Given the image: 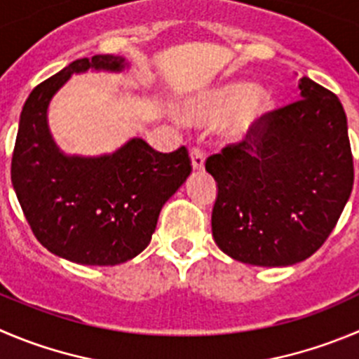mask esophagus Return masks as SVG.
<instances>
[{
    "instance_id": "esophagus-1",
    "label": "esophagus",
    "mask_w": 359,
    "mask_h": 359,
    "mask_svg": "<svg viewBox=\"0 0 359 359\" xmlns=\"http://www.w3.org/2000/svg\"><path fill=\"white\" fill-rule=\"evenodd\" d=\"M190 160H192V169L194 170H203L204 169V153L199 148H194L190 151Z\"/></svg>"
}]
</instances>
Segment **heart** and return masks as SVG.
<instances>
[{"instance_id": "1", "label": "heart", "mask_w": 359, "mask_h": 359, "mask_svg": "<svg viewBox=\"0 0 359 359\" xmlns=\"http://www.w3.org/2000/svg\"><path fill=\"white\" fill-rule=\"evenodd\" d=\"M273 107L269 91L257 90L247 81H234L187 100L182 116L194 125H210L227 117L222 126L224 137L229 142H247L255 137Z\"/></svg>"}]
</instances>
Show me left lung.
<instances>
[{
    "instance_id": "8db88e82",
    "label": "left lung",
    "mask_w": 359,
    "mask_h": 359,
    "mask_svg": "<svg viewBox=\"0 0 359 359\" xmlns=\"http://www.w3.org/2000/svg\"><path fill=\"white\" fill-rule=\"evenodd\" d=\"M298 88L302 100L269 112L254 139L206 162L217 182L213 240L245 264L278 268L309 259L353 190L342 104L309 77Z\"/></svg>"
}]
</instances>
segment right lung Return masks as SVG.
I'll return each instance as SVG.
<instances>
[{
  "label": "right lung",
  "mask_w": 359,
  "mask_h": 359,
  "mask_svg": "<svg viewBox=\"0 0 359 359\" xmlns=\"http://www.w3.org/2000/svg\"><path fill=\"white\" fill-rule=\"evenodd\" d=\"M123 74L130 61L81 57L32 91L19 119L12 185L36 240L49 252L86 266H116L151 241L160 210L190 176L185 148L158 153L130 137L112 153L68 155L49 128V105L74 74Z\"/></svg>",
  "instance_id": "obj_1"
}]
</instances>
